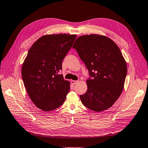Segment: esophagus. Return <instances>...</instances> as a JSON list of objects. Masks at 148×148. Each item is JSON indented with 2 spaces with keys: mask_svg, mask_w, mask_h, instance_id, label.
<instances>
[{
  "mask_svg": "<svg viewBox=\"0 0 148 148\" xmlns=\"http://www.w3.org/2000/svg\"><path fill=\"white\" fill-rule=\"evenodd\" d=\"M77 82H78V81H76V80H71V83L73 85H76V84L77 83Z\"/></svg>",
  "mask_w": 148,
  "mask_h": 148,
  "instance_id": "obj_1",
  "label": "esophagus"
}]
</instances>
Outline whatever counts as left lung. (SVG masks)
<instances>
[{
  "mask_svg": "<svg viewBox=\"0 0 148 148\" xmlns=\"http://www.w3.org/2000/svg\"><path fill=\"white\" fill-rule=\"evenodd\" d=\"M89 71L86 92L79 96L83 105L97 112L106 110L121 95L127 65L120 49L106 36L79 37L73 45Z\"/></svg>",
  "mask_w": 148,
  "mask_h": 148,
  "instance_id": "left-lung-1",
  "label": "left lung"
}]
</instances>
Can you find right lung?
I'll return each mask as SVG.
<instances>
[{
  "mask_svg": "<svg viewBox=\"0 0 148 148\" xmlns=\"http://www.w3.org/2000/svg\"><path fill=\"white\" fill-rule=\"evenodd\" d=\"M76 37V35L62 34L43 35L28 51L22 77L28 95L39 109L52 111L64 103L70 82L60 71Z\"/></svg>",
  "mask_w": 148,
  "mask_h": 148,
  "instance_id": "1",
  "label": "right lung"
}]
</instances>
